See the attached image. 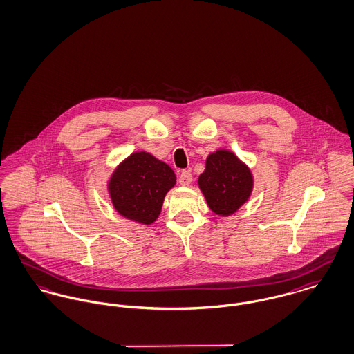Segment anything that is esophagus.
I'll list each match as a JSON object with an SVG mask.
<instances>
[{
    "mask_svg": "<svg viewBox=\"0 0 354 354\" xmlns=\"http://www.w3.org/2000/svg\"><path fill=\"white\" fill-rule=\"evenodd\" d=\"M178 181H180V184H181V185H184V187H189V185L192 184V174H191V171H188V170H183V171L180 173V178H178Z\"/></svg>",
    "mask_w": 354,
    "mask_h": 354,
    "instance_id": "esophagus-1",
    "label": "esophagus"
}]
</instances>
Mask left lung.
Returning a JSON list of instances; mask_svg holds the SVG:
<instances>
[{
  "label": "left lung",
  "instance_id": "8db88e82",
  "mask_svg": "<svg viewBox=\"0 0 354 354\" xmlns=\"http://www.w3.org/2000/svg\"><path fill=\"white\" fill-rule=\"evenodd\" d=\"M198 187L208 207L218 215L228 216L249 198L253 177L246 165L227 150L208 156L205 170L198 177Z\"/></svg>",
  "mask_w": 354,
  "mask_h": 354
}]
</instances>
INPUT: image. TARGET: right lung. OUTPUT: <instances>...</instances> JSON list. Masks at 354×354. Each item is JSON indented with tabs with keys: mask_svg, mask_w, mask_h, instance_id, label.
<instances>
[{
	"mask_svg": "<svg viewBox=\"0 0 354 354\" xmlns=\"http://www.w3.org/2000/svg\"><path fill=\"white\" fill-rule=\"evenodd\" d=\"M176 184L174 171L149 153H133L113 173L109 194L115 209L131 221L151 225L165 194Z\"/></svg>",
	"mask_w": 354,
	"mask_h": 354,
	"instance_id": "1",
	"label": "right lung"
}]
</instances>
